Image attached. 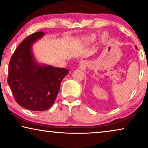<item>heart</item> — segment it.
<instances>
[{
    "label": "heart",
    "instance_id": "b5f03b06",
    "mask_svg": "<svg viewBox=\"0 0 148 148\" xmlns=\"http://www.w3.org/2000/svg\"><path fill=\"white\" fill-rule=\"evenodd\" d=\"M96 36L95 35H91V36H88V37L86 38V40H87V42H92L96 40Z\"/></svg>",
    "mask_w": 148,
    "mask_h": 148
}]
</instances>
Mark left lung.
<instances>
[{
  "mask_svg": "<svg viewBox=\"0 0 148 148\" xmlns=\"http://www.w3.org/2000/svg\"><path fill=\"white\" fill-rule=\"evenodd\" d=\"M136 48H137V47H136Z\"/></svg>",
  "mask_w": 148,
  "mask_h": 148,
  "instance_id": "obj_1",
  "label": "left lung"
}]
</instances>
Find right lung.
Returning <instances> with one entry per match:
<instances>
[{"label": "right lung", "instance_id": "obj_1", "mask_svg": "<svg viewBox=\"0 0 148 148\" xmlns=\"http://www.w3.org/2000/svg\"><path fill=\"white\" fill-rule=\"evenodd\" d=\"M38 32L22 41L9 63L8 84L19 106L27 110L44 111L54 104L60 84L69 70L38 64L32 54V45L44 36Z\"/></svg>", "mask_w": 148, "mask_h": 148}]
</instances>
